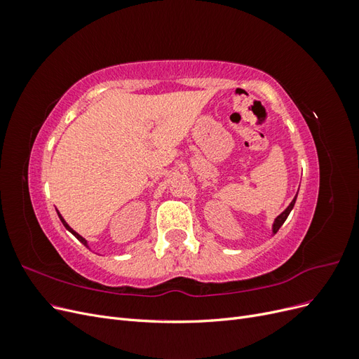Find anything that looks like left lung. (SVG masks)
Masks as SVG:
<instances>
[{"label": "left lung", "mask_w": 359, "mask_h": 359, "mask_svg": "<svg viewBox=\"0 0 359 359\" xmlns=\"http://www.w3.org/2000/svg\"><path fill=\"white\" fill-rule=\"evenodd\" d=\"M297 196H298V193H297ZM297 196L292 199V202L289 203V206H287V208H286L283 212H281L280 215H277V219H276V220H274V223H273V235H276V233L278 232L280 227L283 226V223L286 222L287 215H289V214H290V211L293 210V205H295V202H297Z\"/></svg>", "instance_id": "obj_1"}]
</instances>
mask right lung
<instances>
[{
  "label": "right lung",
  "mask_w": 359,
  "mask_h": 359,
  "mask_svg": "<svg viewBox=\"0 0 359 359\" xmlns=\"http://www.w3.org/2000/svg\"><path fill=\"white\" fill-rule=\"evenodd\" d=\"M57 212H58V211H57ZM58 217H60V220H61V223H62V224H64V227H66V229H67V231H69V232H72V233H73V235H74V236H76V238H78V240H79V241H81V243H82V244H83V245H85V247H88V248H90V245H88V241H86V240H85V238H83V236H81V235H79V233H78V232H74V231H73V229H72V227H70V226H69V224H67V222H66V220H64V219H62V215H61V214H60V212H58Z\"/></svg>",
  "instance_id": "1"
}]
</instances>
